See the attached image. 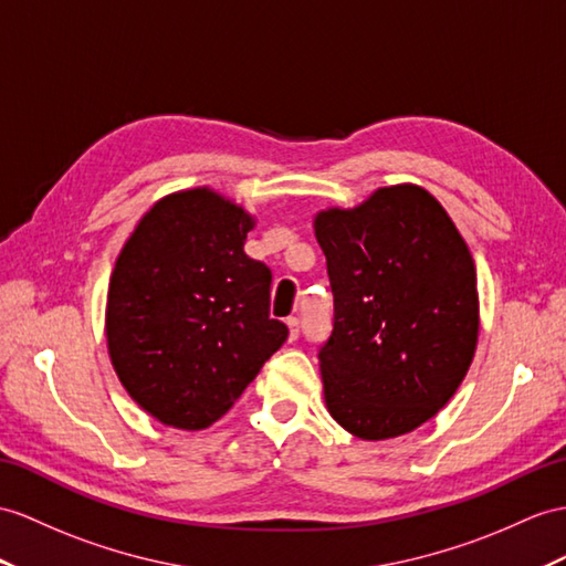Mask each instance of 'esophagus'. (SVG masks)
I'll list each match as a JSON object with an SVG mask.
<instances>
[{"instance_id":"esophagus-1","label":"esophagus","mask_w":566,"mask_h":566,"mask_svg":"<svg viewBox=\"0 0 566 566\" xmlns=\"http://www.w3.org/2000/svg\"><path fill=\"white\" fill-rule=\"evenodd\" d=\"M287 328H291V340H297L300 338V319L297 316H287Z\"/></svg>"}]
</instances>
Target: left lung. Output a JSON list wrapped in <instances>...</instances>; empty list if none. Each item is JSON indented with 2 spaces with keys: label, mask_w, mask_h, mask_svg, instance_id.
<instances>
[{
  "label": "left lung",
  "mask_w": 566,
  "mask_h": 566,
  "mask_svg": "<svg viewBox=\"0 0 566 566\" xmlns=\"http://www.w3.org/2000/svg\"><path fill=\"white\" fill-rule=\"evenodd\" d=\"M334 293L324 398L360 439L412 432L457 394L478 343L475 266L424 189L401 185L314 220Z\"/></svg>",
  "instance_id": "left-lung-1"
}]
</instances>
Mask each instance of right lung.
<instances>
[{"instance_id":"add662e5","label":"right lung","mask_w":566,"mask_h":566,"mask_svg":"<svg viewBox=\"0 0 566 566\" xmlns=\"http://www.w3.org/2000/svg\"><path fill=\"white\" fill-rule=\"evenodd\" d=\"M254 220L209 189L165 197L107 291V348L124 389L163 424L203 430L287 338L271 319V269L244 254Z\"/></svg>"}]
</instances>
